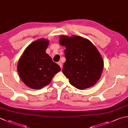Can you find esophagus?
Segmentation results:
<instances>
[{"label":"esophagus","mask_w":128,"mask_h":128,"mask_svg":"<svg viewBox=\"0 0 128 128\" xmlns=\"http://www.w3.org/2000/svg\"><path fill=\"white\" fill-rule=\"evenodd\" d=\"M58 64L59 65V66H60V67L61 68V69L62 68V62H58Z\"/></svg>","instance_id":"obj_1"}]
</instances>
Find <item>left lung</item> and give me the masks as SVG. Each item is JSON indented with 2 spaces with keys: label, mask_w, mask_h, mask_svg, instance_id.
I'll use <instances>...</instances> for the list:
<instances>
[{
  "label": "left lung",
  "mask_w": 128,
  "mask_h": 128,
  "mask_svg": "<svg viewBox=\"0 0 128 128\" xmlns=\"http://www.w3.org/2000/svg\"><path fill=\"white\" fill-rule=\"evenodd\" d=\"M59 42L66 48L62 71L70 84L79 90L94 85L101 76L104 62L93 43L76 35H60Z\"/></svg>",
  "instance_id": "obj_1"
}]
</instances>
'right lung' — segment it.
Masks as SVG:
<instances>
[{
  "label": "right lung",
  "instance_id": "add662e5",
  "mask_svg": "<svg viewBox=\"0 0 128 128\" xmlns=\"http://www.w3.org/2000/svg\"><path fill=\"white\" fill-rule=\"evenodd\" d=\"M49 40L40 38L28 46L18 64L21 80L28 88L40 89L50 84L60 68L46 53Z\"/></svg>",
  "mask_w": 128,
  "mask_h": 128
}]
</instances>
